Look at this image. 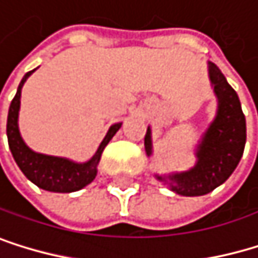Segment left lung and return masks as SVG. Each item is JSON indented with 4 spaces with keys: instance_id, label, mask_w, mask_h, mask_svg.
<instances>
[{
    "instance_id": "8db88e82",
    "label": "left lung",
    "mask_w": 258,
    "mask_h": 258,
    "mask_svg": "<svg viewBox=\"0 0 258 258\" xmlns=\"http://www.w3.org/2000/svg\"><path fill=\"white\" fill-rule=\"evenodd\" d=\"M209 80L218 101L214 121L206 129L197 146V163L189 171L155 175L178 196L197 197L223 184L237 167L246 143V120L238 95L214 62H208ZM145 149L152 154V134L148 127Z\"/></svg>"
}]
</instances>
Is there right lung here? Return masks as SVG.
<instances>
[{"label":"right lung","mask_w":258,"mask_h":258,"mask_svg":"<svg viewBox=\"0 0 258 258\" xmlns=\"http://www.w3.org/2000/svg\"><path fill=\"white\" fill-rule=\"evenodd\" d=\"M35 72H27L20 86L17 95L14 97L9 107L7 115V140L9 148L14 155V160L17 161L21 172L38 187L50 192H75L92 183L97 177V166L100 163L101 154L107 143L112 140V137L117 134V131L121 127V123H115L109 127L106 137L103 138L101 145L98 146L97 152L91 160L84 163H75L69 158L62 157H53L32 151L21 138L20 127H18V113H20V104H21V89L26 83V80Z\"/></svg>","instance_id":"1"}]
</instances>
